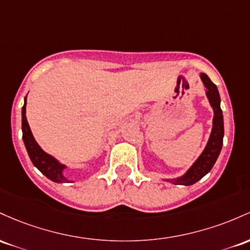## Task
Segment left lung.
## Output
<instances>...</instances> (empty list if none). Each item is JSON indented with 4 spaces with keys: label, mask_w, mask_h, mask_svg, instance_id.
<instances>
[{
    "label": "left lung",
    "mask_w": 250,
    "mask_h": 250,
    "mask_svg": "<svg viewBox=\"0 0 250 250\" xmlns=\"http://www.w3.org/2000/svg\"><path fill=\"white\" fill-rule=\"evenodd\" d=\"M201 79L203 81L207 88V97H208L210 105L214 110V119H212V128L210 133L209 140L207 146L201 153V156L196 159L189 170L183 176L178 178L167 179L176 186H192L198 182L202 177L207 175L214 167L215 162L217 161L218 155L222 150L224 126H223V114L221 110V98L218 94V89L216 85L209 79V77L204 73H201Z\"/></svg>",
    "instance_id": "left-lung-1"
}]
</instances>
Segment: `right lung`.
<instances>
[{"mask_svg":"<svg viewBox=\"0 0 250 250\" xmlns=\"http://www.w3.org/2000/svg\"><path fill=\"white\" fill-rule=\"evenodd\" d=\"M26 104L27 97L24 98V105L22 107V139H23L24 146L27 148L30 161L34 164V167H38L50 181L55 182V183H66V182H69L63 176V170L66 169V165L60 164L54 157L44 152L40 147V145L36 143L34 137H33V133L30 131L29 124H28L26 118Z\"/></svg>","mask_w":250,"mask_h":250,"instance_id":"1","label":"right lung"}]
</instances>
